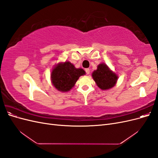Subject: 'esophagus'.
Returning <instances> with one entry per match:
<instances>
[{
    "label": "esophagus",
    "mask_w": 158,
    "mask_h": 158,
    "mask_svg": "<svg viewBox=\"0 0 158 158\" xmlns=\"http://www.w3.org/2000/svg\"><path fill=\"white\" fill-rule=\"evenodd\" d=\"M85 73H86V74H89L90 71H89V69H85Z\"/></svg>",
    "instance_id": "obj_1"
}]
</instances>
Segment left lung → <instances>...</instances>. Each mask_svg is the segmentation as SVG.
I'll return each mask as SVG.
<instances>
[{
	"label": "left lung",
	"mask_w": 158,
	"mask_h": 158,
	"mask_svg": "<svg viewBox=\"0 0 158 158\" xmlns=\"http://www.w3.org/2000/svg\"><path fill=\"white\" fill-rule=\"evenodd\" d=\"M92 77L98 86L105 90L113 88L118 78L117 76L110 70L105 63L98 66V69L94 71Z\"/></svg>",
	"instance_id": "obj_1"
}]
</instances>
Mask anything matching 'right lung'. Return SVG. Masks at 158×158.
Masks as SVG:
<instances>
[{
    "mask_svg": "<svg viewBox=\"0 0 158 158\" xmlns=\"http://www.w3.org/2000/svg\"><path fill=\"white\" fill-rule=\"evenodd\" d=\"M85 74L82 69H76L70 62L56 65L51 73L54 86L60 92H68L72 89L80 76Z\"/></svg>",
    "mask_w": 158,
    "mask_h": 158,
    "instance_id": "add662e5",
    "label": "right lung"
}]
</instances>
